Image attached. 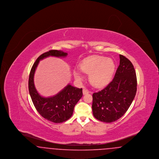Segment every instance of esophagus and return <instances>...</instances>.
<instances>
[{"mask_svg": "<svg viewBox=\"0 0 159 159\" xmlns=\"http://www.w3.org/2000/svg\"><path fill=\"white\" fill-rule=\"evenodd\" d=\"M90 92V91H88L86 89H83V95H86L87 93H89Z\"/></svg>", "mask_w": 159, "mask_h": 159, "instance_id": "obj_1", "label": "esophagus"}]
</instances>
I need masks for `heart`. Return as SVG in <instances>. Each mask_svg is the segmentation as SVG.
Returning a JSON list of instances; mask_svg holds the SVG:
<instances>
[{"label":"heart","mask_w":159,"mask_h":159,"mask_svg":"<svg viewBox=\"0 0 159 159\" xmlns=\"http://www.w3.org/2000/svg\"><path fill=\"white\" fill-rule=\"evenodd\" d=\"M116 65L111 58L93 55L89 57L80 64V69L83 73L89 75V82L97 88H102L111 81L115 71ZM73 75L77 80L83 79L80 70L75 69Z\"/></svg>","instance_id":"b5f03b06"}]
</instances>
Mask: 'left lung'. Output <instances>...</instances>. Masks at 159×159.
<instances>
[{
	"label": "left lung",
	"mask_w": 159,
	"mask_h": 159,
	"mask_svg": "<svg viewBox=\"0 0 159 159\" xmlns=\"http://www.w3.org/2000/svg\"><path fill=\"white\" fill-rule=\"evenodd\" d=\"M120 64L113 80L92 95V112L99 121L111 123L127 111L135 97L136 72L132 62L120 55Z\"/></svg>",
	"instance_id": "1"
}]
</instances>
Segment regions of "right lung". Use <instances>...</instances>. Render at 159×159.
I'll return each mask as SVG.
<instances>
[{
	"instance_id": "right-lung-1",
	"label": "right lung",
	"mask_w": 159,
	"mask_h": 159,
	"mask_svg": "<svg viewBox=\"0 0 159 159\" xmlns=\"http://www.w3.org/2000/svg\"><path fill=\"white\" fill-rule=\"evenodd\" d=\"M67 53L62 51L51 50L40 55L31 69L29 90L33 103L38 113L43 118L55 123L69 119L73 115L75 106L82 97V89L68 84L62 91L51 97H43L38 92L34 83V75L39 61L46 57H66Z\"/></svg>"
}]
</instances>
